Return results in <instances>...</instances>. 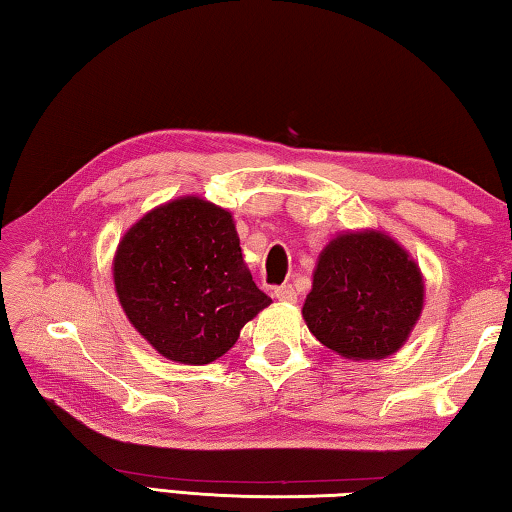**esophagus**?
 <instances>
[{
	"instance_id": "esophagus-1",
	"label": "esophagus",
	"mask_w": 512,
	"mask_h": 512,
	"mask_svg": "<svg viewBox=\"0 0 512 512\" xmlns=\"http://www.w3.org/2000/svg\"><path fill=\"white\" fill-rule=\"evenodd\" d=\"M273 296H275L277 300H282V302H296V300H298L296 289H293L291 284H282V287H275Z\"/></svg>"
}]
</instances>
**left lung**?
<instances>
[{
  "mask_svg": "<svg viewBox=\"0 0 512 512\" xmlns=\"http://www.w3.org/2000/svg\"><path fill=\"white\" fill-rule=\"evenodd\" d=\"M422 302L420 268L395 239L377 230L345 232L318 255L302 318L345 359H386L409 339Z\"/></svg>",
  "mask_w": 512,
  "mask_h": 512,
  "instance_id": "8db88e82",
  "label": "left lung"
}]
</instances>
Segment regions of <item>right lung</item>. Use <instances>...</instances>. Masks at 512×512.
Returning a JSON list of instances; mask_svg holds the SVG:
<instances>
[{
	"label": "right lung",
	"instance_id": "obj_1",
	"mask_svg": "<svg viewBox=\"0 0 512 512\" xmlns=\"http://www.w3.org/2000/svg\"><path fill=\"white\" fill-rule=\"evenodd\" d=\"M112 275L137 332L189 366L223 357L271 305L241 257L232 214L198 196L144 214L119 241Z\"/></svg>",
	"mask_w": 512,
	"mask_h": 512
}]
</instances>
